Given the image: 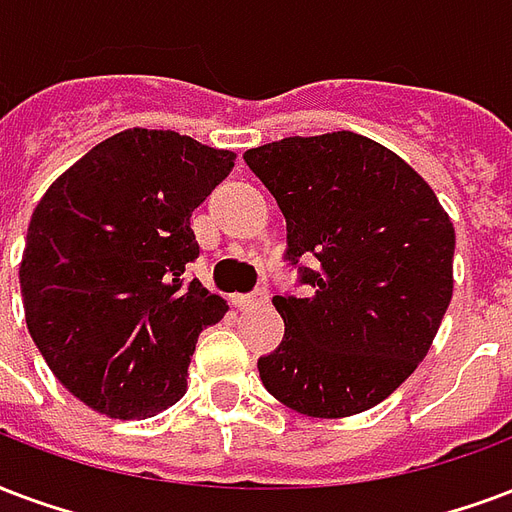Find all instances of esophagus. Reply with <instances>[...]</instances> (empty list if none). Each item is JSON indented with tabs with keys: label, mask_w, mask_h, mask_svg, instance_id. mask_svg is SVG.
<instances>
[{
	"label": "esophagus",
	"mask_w": 512,
	"mask_h": 512,
	"mask_svg": "<svg viewBox=\"0 0 512 512\" xmlns=\"http://www.w3.org/2000/svg\"><path fill=\"white\" fill-rule=\"evenodd\" d=\"M267 302H270V294H267L264 288H256V291H251V294H240V297L232 299V305L237 307V310H242V313L256 310V307H264Z\"/></svg>",
	"instance_id": "1"
}]
</instances>
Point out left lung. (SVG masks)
I'll return each instance as SVG.
<instances>
[{
	"label": "left lung",
	"instance_id": "obj_1",
	"mask_svg": "<svg viewBox=\"0 0 512 512\" xmlns=\"http://www.w3.org/2000/svg\"><path fill=\"white\" fill-rule=\"evenodd\" d=\"M242 159L278 202L283 259L310 286L272 297L286 334L259 359L261 383L302 416L364 413L413 375L451 305V218L416 169L361 134L286 137Z\"/></svg>",
	"mask_w": 512,
	"mask_h": 512
}]
</instances>
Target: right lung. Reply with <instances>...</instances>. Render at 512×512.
Instances as JSON below:
<instances>
[{
  "mask_svg": "<svg viewBox=\"0 0 512 512\" xmlns=\"http://www.w3.org/2000/svg\"><path fill=\"white\" fill-rule=\"evenodd\" d=\"M186 134L126 129L94 145L37 202L21 297L59 383L110 418H151L186 394L199 332L229 310L186 283L191 213L234 167Z\"/></svg>",
  "mask_w": 512,
  "mask_h": 512,
  "instance_id": "1",
  "label": "right lung"
}]
</instances>
